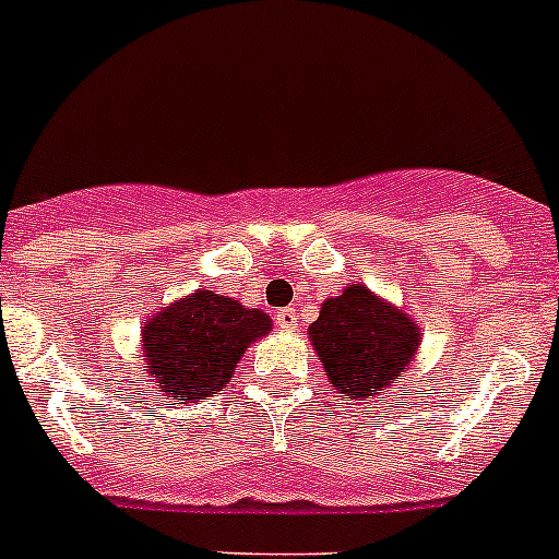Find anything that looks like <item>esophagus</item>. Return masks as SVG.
<instances>
[{"instance_id": "1", "label": "esophagus", "mask_w": 559, "mask_h": 559, "mask_svg": "<svg viewBox=\"0 0 559 559\" xmlns=\"http://www.w3.org/2000/svg\"><path fill=\"white\" fill-rule=\"evenodd\" d=\"M276 326H280V330H294V326H296V310H294V307H283V310L276 313Z\"/></svg>"}]
</instances>
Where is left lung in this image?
<instances>
[{
    "label": "left lung",
    "instance_id": "1",
    "mask_svg": "<svg viewBox=\"0 0 559 559\" xmlns=\"http://www.w3.org/2000/svg\"><path fill=\"white\" fill-rule=\"evenodd\" d=\"M307 335L319 352L332 391L349 402H362L399 380L421 341L418 324L409 316L377 299L362 285L326 299Z\"/></svg>",
    "mask_w": 559,
    "mask_h": 559
}]
</instances>
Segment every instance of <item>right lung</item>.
I'll return each mask as SVG.
<instances>
[{
	"label": "right lung",
	"mask_w": 559,
	"mask_h": 559,
	"mask_svg": "<svg viewBox=\"0 0 559 559\" xmlns=\"http://www.w3.org/2000/svg\"><path fill=\"white\" fill-rule=\"evenodd\" d=\"M271 330L263 310H249L213 290L179 299L143 326V368L179 404L227 388L249 343Z\"/></svg>",
	"instance_id": "add662e5"
}]
</instances>
